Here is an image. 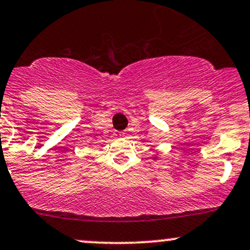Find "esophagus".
<instances>
[{"label": "esophagus", "mask_w": 250, "mask_h": 250, "mask_svg": "<svg viewBox=\"0 0 250 250\" xmlns=\"http://www.w3.org/2000/svg\"><path fill=\"white\" fill-rule=\"evenodd\" d=\"M117 136H119V138H125V131H121V133L117 134Z\"/></svg>", "instance_id": "obj_1"}]
</instances>
